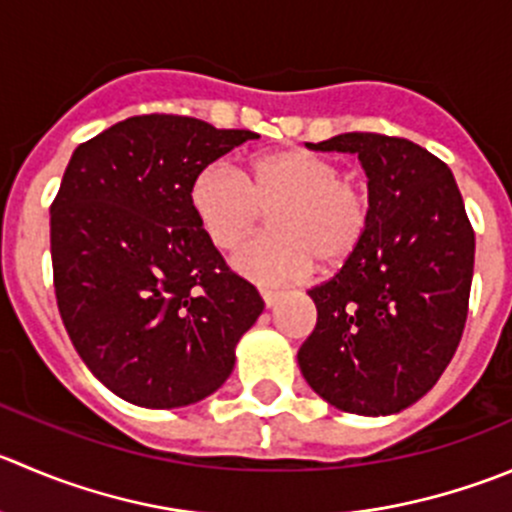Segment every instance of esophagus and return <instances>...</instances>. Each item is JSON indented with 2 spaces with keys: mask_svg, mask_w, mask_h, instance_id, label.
I'll list each match as a JSON object with an SVG mask.
<instances>
[{
  "mask_svg": "<svg viewBox=\"0 0 512 512\" xmlns=\"http://www.w3.org/2000/svg\"><path fill=\"white\" fill-rule=\"evenodd\" d=\"M260 295H262V300H265L267 307H275L277 302H280L282 292H277V290H260Z\"/></svg>",
  "mask_w": 512,
  "mask_h": 512,
  "instance_id": "esophagus-1",
  "label": "esophagus"
}]
</instances>
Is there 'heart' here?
I'll use <instances>...</instances> for the list:
<instances>
[{
    "instance_id": "1",
    "label": "heart",
    "mask_w": 512,
    "mask_h": 512,
    "mask_svg": "<svg viewBox=\"0 0 512 512\" xmlns=\"http://www.w3.org/2000/svg\"><path fill=\"white\" fill-rule=\"evenodd\" d=\"M190 210L220 250L235 247L270 212L272 232L232 257L240 275L265 285L297 280L315 262L320 270H340L372 225L370 190L342 175L335 160L300 147L252 157L242 177L222 162L200 167L190 182Z\"/></svg>"
}]
</instances>
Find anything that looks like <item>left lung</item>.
Returning <instances> with one entry per match:
<instances>
[{
	"instance_id": "1",
	"label": "left lung",
	"mask_w": 512,
	"mask_h": 512,
	"mask_svg": "<svg viewBox=\"0 0 512 512\" xmlns=\"http://www.w3.org/2000/svg\"><path fill=\"white\" fill-rule=\"evenodd\" d=\"M310 147L357 155L372 225L357 255L307 292L317 325L297 352L302 377L345 413H400L458 350L475 232L450 167L415 142L347 132Z\"/></svg>"
}]
</instances>
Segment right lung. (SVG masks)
<instances>
[{
	"mask_svg": "<svg viewBox=\"0 0 512 512\" xmlns=\"http://www.w3.org/2000/svg\"><path fill=\"white\" fill-rule=\"evenodd\" d=\"M180 114H142L79 145L52 202L57 307L74 350L122 400L200 403L265 310L190 210V182L257 140Z\"/></svg>",
	"mask_w": 512,
	"mask_h": 512,
	"instance_id": "add662e5",
	"label": "right lung"
}]
</instances>
